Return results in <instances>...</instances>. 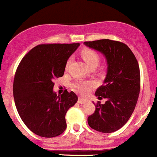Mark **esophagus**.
Masks as SVG:
<instances>
[{
	"instance_id": "esophagus-1",
	"label": "esophagus",
	"mask_w": 157,
	"mask_h": 157,
	"mask_svg": "<svg viewBox=\"0 0 157 157\" xmlns=\"http://www.w3.org/2000/svg\"><path fill=\"white\" fill-rule=\"evenodd\" d=\"M88 101V100L86 99V98H78V102L79 104H85L86 102H87Z\"/></svg>"
}]
</instances>
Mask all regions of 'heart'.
<instances>
[{"label":"heart","mask_w":157,"mask_h":157,"mask_svg":"<svg viewBox=\"0 0 157 157\" xmlns=\"http://www.w3.org/2000/svg\"><path fill=\"white\" fill-rule=\"evenodd\" d=\"M81 56L89 67L93 66V65H98L100 61L99 54L96 51L90 49V48L83 49L81 52ZM70 63L71 59H69L66 63V69L68 68ZM95 82L94 81L78 80L74 83L73 87L77 92L80 93L81 94H86L87 93H89V91L90 90V89L95 86Z\"/></svg>","instance_id":"b5f03b06"}]
</instances>
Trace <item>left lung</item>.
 Returning <instances> with one entry per match:
<instances>
[{"label": "left lung", "mask_w": 157, "mask_h": 157, "mask_svg": "<svg viewBox=\"0 0 157 157\" xmlns=\"http://www.w3.org/2000/svg\"><path fill=\"white\" fill-rule=\"evenodd\" d=\"M84 45L104 55L107 74L95 95L98 101L89 126L102 133L115 132L125 125L132 115L140 92V70L132 51L124 43L109 39L85 41Z\"/></svg>", "instance_id": "obj_1"}]
</instances>
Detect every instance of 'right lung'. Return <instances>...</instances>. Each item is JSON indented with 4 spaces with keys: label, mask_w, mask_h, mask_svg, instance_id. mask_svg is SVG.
Masks as SVG:
<instances>
[{
    "label": "right lung",
    "mask_w": 157,
    "mask_h": 157,
    "mask_svg": "<svg viewBox=\"0 0 157 157\" xmlns=\"http://www.w3.org/2000/svg\"><path fill=\"white\" fill-rule=\"evenodd\" d=\"M73 44H43L25 55L16 70L13 96L18 113L32 132L43 138L59 136L66 130L65 115L78 101L74 92L56 95L53 80L62 77Z\"/></svg>",
    "instance_id": "1"
}]
</instances>
